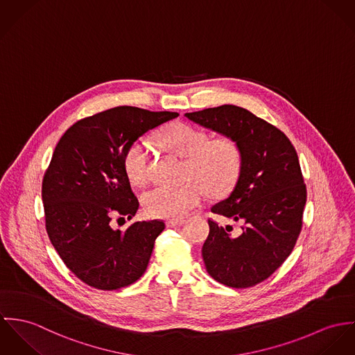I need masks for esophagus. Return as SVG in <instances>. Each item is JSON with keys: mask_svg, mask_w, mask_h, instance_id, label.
<instances>
[{"mask_svg": "<svg viewBox=\"0 0 355 355\" xmlns=\"http://www.w3.org/2000/svg\"><path fill=\"white\" fill-rule=\"evenodd\" d=\"M182 225H184V220H167L166 222L167 227H178V226H182Z\"/></svg>", "mask_w": 355, "mask_h": 355, "instance_id": "34e87169", "label": "esophagus"}]
</instances>
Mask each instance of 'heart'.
Here are the masks:
<instances>
[{"label":"heart","mask_w":355,"mask_h":355,"mask_svg":"<svg viewBox=\"0 0 355 355\" xmlns=\"http://www.w3.org/2000/svg\"><path fill=\"white\" fill-rule=\"evenodd\" d=\"M159 140L170 153L188 158V174L199 182L151 188L141 197L147 215L159 219H182L202 202L205 189L212 195H223L236 184L241 171V151L233 139L209 140L205 132L189 123L173 122L162 129ZM150 155L151 144L147 139H139L126 148L122 164L132 184L140 185L147 180Z\"/></svg>","instance_id":"b5f03b06"}]
</instances>
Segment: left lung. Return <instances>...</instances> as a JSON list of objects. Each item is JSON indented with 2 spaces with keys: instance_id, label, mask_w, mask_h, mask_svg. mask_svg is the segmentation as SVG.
Returning a JSON list of instances; mask_svg holds the SVG:
<instances>
[{
  "instance_id": "8db88e82",
  "label": "left lung",
  "mask_w": 355,
  "mask_h": 355,
  "mask_svg": "<svg viewBox=\"0 0 355 355\" xmlns=\"http://www.w3.org/2000/svg\"><path fill=\"white\" fill-rule=\"evenodd\" d=\"M185 117L233 139L241 151L236 187L211 211L242 220V232L232 236L233 227L208 220L201 249L207 272L229 287L254 286L283 264L301 233L306 187L295 148L274 125L234 105Z\"/></svg>"
}]
</instances>
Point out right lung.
Returning a JSON list of instances; mask_svg holds the SVG:
<instances>
[{
	"label": "right lung",
	"mask_w": 355,
	"mask_h": 355,
	"mask_svg": "<svg viewBox=\"0 0 355 355\" xmlns=\"http://www.w3.org/2000/svg\"><path fill=\"white\" fill-rule=\"evenodd\" d=\"M175 117L119 106L80 119L55 146L42 182L46 230L61 260L85 284L117 290L147 270L164 223L143 220L116 230L110 222L114 215L132 219L139 209L122 164L126 148Z\"/></svg>",
	"instance_id": "add662e5"
}]
</instances>
